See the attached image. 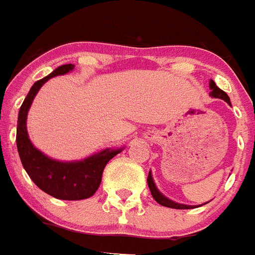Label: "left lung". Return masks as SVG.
<instances>
[{"mask_svg": "<svg viewBox=\"0 0 255 255\" xmlns=\"http://www.w3.org/2000/svg\"><path fill=\"white\" fill-rule=\"evenodd\" d=\"M209 89H211V92H209V96L213 97V98H220V100H224L225 102L227 103V105L231 106V102H230V98L229 96H227L226 93H225L222 89H220V88L216 85V83L213 82V80H209ZM148 186H149V190L150 193H152V197L154 198V200L157 202V203H159L161 206L163 207H168V208H175V209H191V208H197V206H186V204H181V203H177V202H173V200L168 199L167 197H164L163 194H162L161 191L157 189V186H155V182L154 180H153V176H152V172L149 171V175H148ZM207 204V203H204ZM203 206V204H202ZM200 207V206H198Z\"/></svg>", "mask_w": 255, "mask_h": 255, "instance_id": "left-lung-1", "label": "left lung"}]
</instances>
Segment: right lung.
Masks as SVG:
<instances>
[{
	"mask_svg": "<svg viewBox=\"0 0 255 255\" xmlns=\"http://www.w3.org/2000/svg\"><path fill=\"white\" fill-rule=\"evenodd\" d=\"M73 70V64L62 65L33 84L20 107L16 129L17 152L29 177L40 190L62 200H82L92 197L100 188L107 162L124 149V147L106 148L80 161L64 162L51 158L31 143L26 129V119L35 96L49 79L65 75Z\"/></svg>",
	"mask_w": 255,
	"mask_h": 255,
	"instance_id": "1",
	"label": "right lung"
}]
</instances>
